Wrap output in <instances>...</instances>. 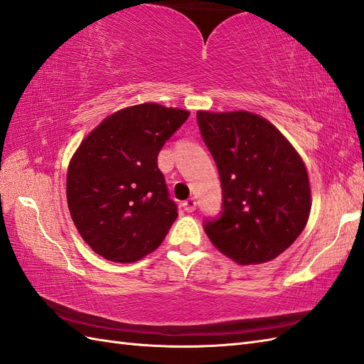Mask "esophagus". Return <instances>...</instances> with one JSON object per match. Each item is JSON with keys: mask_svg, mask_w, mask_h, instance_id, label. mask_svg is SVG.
Here are the masks:
<instances>
[{"mask_svg": "<svg viewBox=\"0 0 364 364\" xmlns=\"http://www.w3.org/2000/svg\"><path fill=\"white\" fill-rule=\"evenodd\" d=\"M183 208H185V212H188V213L195 212V208H196V199H195V198H190V199L185 200V203H183Z\"/></svg>", "mask_w": 364, "mask_h": 364, "instance_id": "1", "label": "esophagus"}]
</instances>
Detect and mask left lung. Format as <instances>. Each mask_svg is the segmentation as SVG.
<instances>
[{
	"label": "left lung",
	"mask_w": 364,
	"mask_h": 364,
	"mask_svg": "<svg viewBox=\"0 0 364 364\" xmlns=\"http://www.w3.org/2000/svg\"><path fill=\"white\" fill-rule=\"evenodd\" d=\"M196 118L223 187V213L205 223L207 237L238 264L271 262L309 221L311 188L302 157L252 112L198 110Z\"/></svg>",
	"instance_id": "1"
}]
</instances>
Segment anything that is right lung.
<instances>
[{
    "label": "right lung",
    "mask_w": 364,
    "mask_h": 364,
    "mask_svg": "<svg viewBox=\"0 0 364 364\" xmlns=\"http://www.w3.org/2000/svg\"><path fill=\"white\" fill-rule=\"evenodd\" d=\"M188 110L143 102L104 118L73 154L67 203L96 254L134 263L156 250L177 218L157 156Z\"/></svg>",
    "instance_id": "right-lung-1"
}]
</instances>
